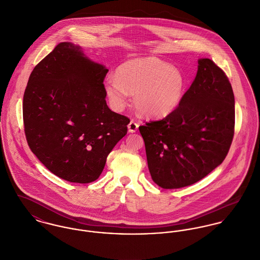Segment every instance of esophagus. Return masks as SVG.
<instances>
[{"label":"esophagus","instance_id":"1","mask_svg":"<svg viewBox=\"0 0 260 260\" xmlns=\"http://www.w3.org/2000/svg\"><path fill=\"white\" fill-rule=\"evenodd\" d=\"M138 127H139V124H138L136 121H134V120H131L130 123L128 124V130H129L130 133L136 132L137 129H138Z\"/></svg>","mask_w":260,"mask_h":260}]
</instances>
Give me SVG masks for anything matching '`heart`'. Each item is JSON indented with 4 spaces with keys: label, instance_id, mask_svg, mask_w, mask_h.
Returning a JSON list of instances; mask_svg holds the SVG:
<instances>
[{
    "label": "heart",
    "instance_id": "obj_1",
    "mask_svg": "<svg viewBox=\"0 0 260 260\" xmlns=\"http://www.w3.org/2000/svg\"><path fill=\"white\" fill-rule=\"evenodd\" d=\"M185 88L182 72L155 57L126 61L117 69L116 79L105 82L106 95L115 109L124 108L129 93L136 109L148 117H164L174 111Z\"/></svg>",
    "mask_w": 260,
    "mask_h": 260
}]
</instances>
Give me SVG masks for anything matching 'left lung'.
<instances>
[{"label": "left lung", "instance_id": "obj_1", "mask_svg": "<svg viewBox=\"0 0 260 260\" xmlns=\"http://www.w3.org/2000/svg\"><path fill=\"white\" fill-rule=\"evenodd\" d=\"M234 125V95L227 76L212 60L200 59L178 107L139 126L152 180L163 189H177L207 176L225 159Z\"/></svg>", "mask_w": 260, "mask_h": 260}]
</instances>
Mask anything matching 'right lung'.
<instances>
[{
	"label": "right lung",
	"mask_w": 260,
	"mask_h": 260,
	"mask_svg": "<svg viewBox=\"0 0 260 260\" xmlns=\"http://www.w3.org/2000/svg\"><path fill=\"white\" fill-rule=\"evenodd\" d=\"M107 73L80 47L60 43L29 77L23 99L28 145L64 180H97L112 149L127 134L130 119L106 103Z\"/></svg>",
	"instance_id": "obj_1"
}]
</instances>
